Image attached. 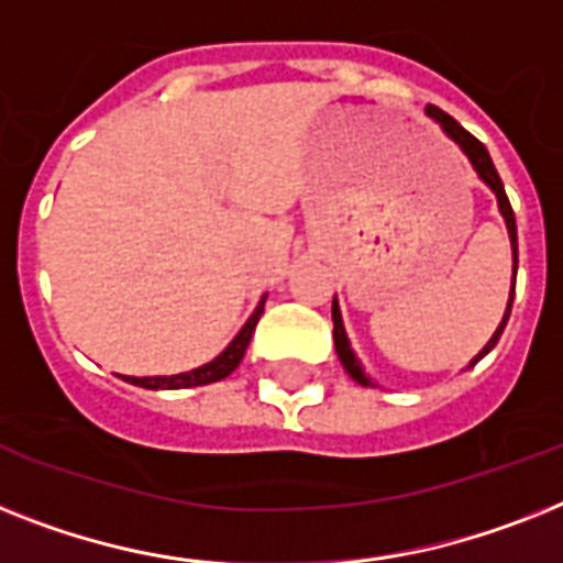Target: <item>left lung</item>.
<instances>
[{
	"mask_svg": "<svg viewBox=\"0 0 563 563\" xmlns=\"http://www.w3.org/2000/svg\"><path fill=\"white\" fill-rule=\"evenodd\" d=\"M426 114H429L431 120H438L440 125H443V132L452 137L454 143H457L463 152H466V157L472 161V166H475V172L481 175V180L486 184V187L495 192V198H498V209L500 216H504L506 221V230H509V241H512V262H515V271H518V227H515V212H512V203H509V198H506V189H504V180H500L498 169H495V164H492L489 152H486V146H483L481 141H477L475 134H468L463 125L457 123V120L452 118V114H445L443 109H438V106H426ZM512 299H515V276H512V292H509V305H506V313H504V322L498 324V331L492 333V339L486 342V347H483L481 354L472 360V365H477V362L483 360V356L489 354L492 347L498 345L500 333H504L506 322H509V313H512ZM333 345H336V354H339V362L345 365V371L351 376H354L356 383L360 385H374L365 376V371H362L360 360H356V354L351 351V342H347V333H345V324H342V313H339V305L336 299H333ZM468 365V368H472Z\"/></svg>",
	"mask_w": 563,
	"mask_h": 563,
	"instance_id": "8db88e82",
	"label": "left lung"
}]
</instances>
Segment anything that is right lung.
Listing matches in <instances>:
<instances>
[{
  "label": "right lung",
  "instance_id": "obj_1",
  "mask_svg": "<svg viewBox=\"0 0 563 563\" xmlns=\"http://www.w3.org/2000/svg\"><path fill=\"white\" fill-rule=\"evenodd\" d=\"M264 299H267V296H264ZM264 299L258 301V308L253 310V316H250L247 324L241 328L239 336L232 339L230 345H227L216 360L201 365V368H192L187 371V374L172 376H123V379L132 385H141V388H152V391H157V388H169V391H175V388H195V385H209L218 383V379H224V376H230L232 371L239 368L241 360H244V351H247L250 339H253L255 324H258V319H262L264 313Z\"/></svg>",
  "mask_w": 563,
  "mask_h": 563
}]
</instances>
